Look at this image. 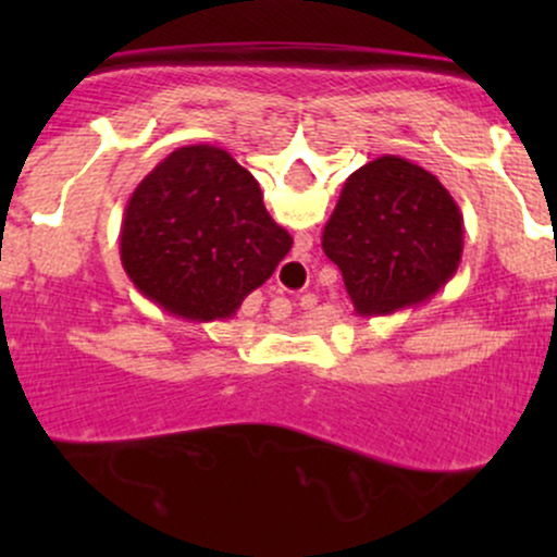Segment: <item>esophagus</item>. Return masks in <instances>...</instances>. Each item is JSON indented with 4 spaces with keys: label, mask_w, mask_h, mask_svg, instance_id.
<instances>
[{
    "label": "esophagus",
    "mask_w": 557,
    "mask_h": 557,
    "mask_svg": "<svg viewBox=\"0 0 557 557\" xmlns=\"http://www.w3.org/2000/svg\"><path fill=\"white\" fill-rule=\"evenodd\" d=\"M290 267H298V264H296V261H290Z\"/></svg>",
    "instance_id": "34e87169"
}]
</instances>
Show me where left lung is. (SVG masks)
I'll use <instances>...</instances> for the list:
<instances>
[{"mask_svg":"<svg viewBox=\"0 0 557 557\" xmlns=\"http://www.w3.org/2000/svg\"><path fill=\"white\" fill-rule=\"evenodd\" d=\"M359 317L426 304L461 264L463 214L432 172L385 154L343 183L322 233Z\"/></svg>","mask_w":557,"mask_h":557,"instance_id":"left-lung-1","label":"left lung"}]
</instances>
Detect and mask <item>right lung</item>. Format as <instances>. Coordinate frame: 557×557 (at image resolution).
<instances>
[{
	"label": "right lung",
	"instance_id": "add662e5",
	"mask_svg": "<svg viewBox=\"0 0 557 557\" xmlns=\"http://www.w3.org/2000/svg\"><path fill=\"white\" fill-rule=\"evenodd\" d=\"M293 238L272 220L257 177L212 144L175 149L127 198L120 261L172 317L216 322L272 277Z\"/></svg>",
	"mask_w": 557,
	"mask_h": 557
}]
</instances>
